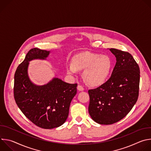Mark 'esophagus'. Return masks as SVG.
<instances>
[{
  "mask_svg": "<svg viewBox=\"0 0 151 151\" xmlns=\"http://www.w3.org/2000/svg\"><path fill=\"white\" fill-rule=\"evenodd\" d=\"M77 88L79 91H83L84 90V88L82 85H78V87H77Z\"/></svg>",
  "mask_w": 151,
  "mask_h": 151,
  "instance_id": "esophagus-1",
  "label": "esophagus"
}]
</instances>
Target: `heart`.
<instances>
[{"label":"heart","instance_id":"b5f03b06","mask_svg":"<svg viewBox=\"0 0 151 151\" xmlns=\"http://www.w3.org/2000/svg\"><path fill=\"white\" fill-rule=\"evenodd\" d=\"M112 68V61L107 55H101L90 52L76 55L72 64L67 66L68 72L75 74L78 70H83L84 80L91 85H99L108 77Z\"/></svg>","mask_w":151,"mask_h":151}]
</instances>
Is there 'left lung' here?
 <instances>
[{
	"mask_svg": "<svg viewBox=\"0 0 151 151\" xmlns=\"http://www.w3.org/2000/svg\"><path fill=\"white\" fill-rule=\"evenodd\" d=\"M116 63L111 78L100 87L88 90V111L97 123L110 125L124 118L136 103L139 92L140 69L128 52L111 48Z\"/></svg>",
	"mask_w": 151,
	"mask_h": 151,
	"instance_id": "left-lung-1",
	"label": "left lung"
}]
</instances>
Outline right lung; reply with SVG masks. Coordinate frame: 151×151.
Returning <instances> with one entry per match:
<instances>
[{"label": "right lung", "instance_id": "right-lung-1", "mask_svg": "<svg viewBox=\"0 0 151 151\" xmlns=\"http://www.w3.org/2000/svg\"><path fill=\"white\" fill-rule=\"evenodd\" d=\"M49 53L37 48L31 49L15 71L14 86V99L19 109L34 124L45 129L60 127L66 121L78 85L58 78L43 86L31 82L27 75L29 61L45 59Z\"/></svg>", "mask_w": 151, "mask_h": 151}]
</instances>
